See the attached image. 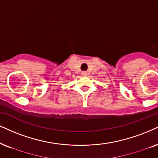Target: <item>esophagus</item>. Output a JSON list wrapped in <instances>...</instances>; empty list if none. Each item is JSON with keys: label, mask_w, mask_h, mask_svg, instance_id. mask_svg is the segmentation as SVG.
I'll return each instance as SVG.
<instances>
[{"label": "esophagus", "mask_w": 158, "mask_h": 158, "mask_svg": "<svg viewBox=\"0 0 158 158\" xmlns=\"http://www.w3.org/2000/svg\"><path fill=\"white\" fill-rule=\"evenodd\" d=\"M81 75H82V76H87V73L86 72V71H82V72H81Z\"/></svg>", "instance_id": "esophagus-1"}]
</instances>
